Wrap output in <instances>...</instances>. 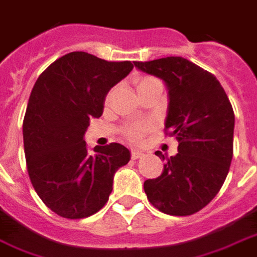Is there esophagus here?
<instances>
[{
	"label": "esophagus",
	"mask_w": 257,
	"mask_h": 257,
	"mask_svg": "<svg viewBox=\"0 0 257 257\" xmlns=\"http://www.w3.org/2000/svg\"><path fill=\"white\" fill-rule=\"evenodd\" d=\"M142 156H144V151H140V150L132 151V159H139V158H142Z\"/></svg>",
	"instance_id": "esophagus-1"
}]
</instances>
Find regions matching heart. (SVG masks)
I'll return each instance as SVG.
<instances>
[{
    "label": "heart",
    "mask_w": 257,
    "mask_h": 257,
    "mask_svg": "<svg viewBox=\"0 0 257 257\" xmlns=\"http://www.w3.org/2000/svg\"><path fill=\"white\" fill-rule=\"evenodd\" d=\"M135 86H136L137 94L146 91L147 89H151V87H155V86H160L162 87V83H160L156 78H152V76H142V78H137L136 82H135ZM110 95H107V101L110 99ZM148 131V125L146 124H137L132 125V126H128V128L124 131L125 139H128L131 142H135V140H139L142 139L144 135Z\"/></svg>",
    "instance_id": "obj_1"
}]
</instances>
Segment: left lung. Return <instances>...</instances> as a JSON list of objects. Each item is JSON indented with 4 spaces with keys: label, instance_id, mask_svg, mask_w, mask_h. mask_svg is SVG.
I'll return each mask as SVG.
<instances>
[{
    "label": "left lung",
    "instance_id": "1",
    "mask_svg": "<svg viewBox=\"0 0 257 257\" xmlns=\"http://www.w3.org/2000/svg\"><path fill=\"white\" fill-rule=\"evenodd\" d=\"M135 66L166 83L164 126L179 143L162 175L144 182L147 198L166 214H194L214 198L228 175L233 158L232 105L217 78L187 59L168 56ZM155 155L166 159L160 151Z\"/></svg>",
    "mask_w": 257,
    "mask_h": 257
}]
</instances>
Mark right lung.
I'll return each mask as SVG.
<instances>
[{
  "mask_svg": "<svg viewBox=\"0 0 257 257\" xmlns=\"http://www.w3.org/2000/svg\"><path fill=\"white\" fill-rule=\"evenodd\" d=\"M131 62H107L87 52L64 55L33 86L23 122L28 174L37 195L64 218H85L105 206L115 171L131 160L118 143L94 147L85 136L102 115L109 90L132 71Z\"/></svg>",
  "mask_w": 257,
  "mask_h": 257,
  "instance_id": "right-lung-1",
  "label": "right lung"
}]
</instances>
